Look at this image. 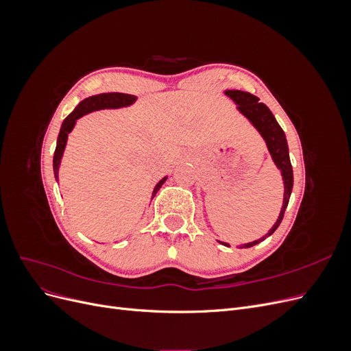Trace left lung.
Wrapping results in <instances>:
<instances>
[{
  "instance_id": "left-lung-1",
  "label": "left lung",
  "mask_w": 351,
  "mask_h": 351,
  "mask_svg": "<svg viewBox=\"0 0 351 351\" xmlns=\"http://www.w3.org/2000/svg\"><path fill=\"white\" fill-rule=\"evenodd\" d=\"M224 93L228 98L234 101V104L237 105V110L246 117L254 129L259 132L262 139L265 141V143H267V147L271 154L274 164L277 165V168L281 171V177L284 180V199H282V208L280 210L278 219L275 221V224L262 239L240 244V247L243 249V247H252L254 244H258L262 240L269 237L281 224V221L284 218V212L287 209V205H289L291 190H293V168L290 162L289 145H287L285 133L281 129V125L277 123V120H275L274 114L271 112V110L267 107V105L259 102V98L254 97V95L249 92L226 90ZM219 243L224 244V246H230V244L226 241H219Z\"/></svg>"
}]
</instances>
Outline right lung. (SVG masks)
Instances as JSON below:
<instances>
[{
	"instance_id": "right-lung-1",
	"label": "right lung",
	"mask_w": 351,
	"mask_h": 351,
	"mask_svg": "<svg viewBox=\"0 0 351 351\" xmlns=\"http://www.w3.org/2000/svg\"><path fill=\"white\" fill-rule=\"evenodd\" d=\"M136 99H137V97H134V95L111 92V93L93 95V97H89V98L79 102L77 107L73 110V112H70L66 117L64 121H62L60 133H58L57 147H56V152H54V161H52V167H54V176H56L57 182H58V171H60L61 159H62V155H64L69 134L74 129V125H76V123H77L80 117L86 115L89 112H93V111H99V110H117V108L130 107V105H133L136 102ZM167 178H168V176H165L164 178H161L156 183L154 192H152V199L155 197L158 190L161 189V186L165 183Z\"/></svg>"
}]
</instances>
